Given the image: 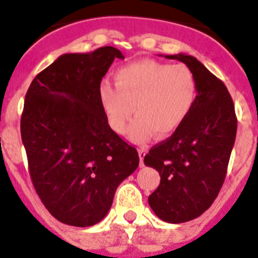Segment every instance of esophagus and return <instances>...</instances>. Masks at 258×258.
Instances as JSON below:
<instances>
[{
    "label": "esophagus",
    "mask_w": 258,
    "mask_h": 258,
    "mask_svg": "<svg viewBox=\"0 0 258 258\" xmlns=\"http://www.w3.org/2000/svg\"><path fill=\"white\" fill-rule=\"evenodd\" d=\"M145 155H146V149H144V148L138 149V157H140V162H141V166H144Z\"/></svg>",
    "instance_id": "esophagus-1"
}]
</instances>
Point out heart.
<instances>
[{
  "instance_id": "1",
  "label": "heart",
  "mask_w": 258,
  "mask_h": 258,
  "mask_svg": "<svg viewBox=\"0 0 258 258\" xmlns=\"http://www.w3.org/2000/svg\"><path fill=\"white\" fill-rule=\"evenodd\" d=\"M116 87L100 84L99 95L109 126L122 134L132 114L127 138L141 144L153 134L167 137L186 121L198 96L195 76L184 64L144 59L114 72Z\"/></svg>"
}]
</instances>
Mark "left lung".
<instances>
[{"instance_id":"8db88e82","label":"left lung","mask_w":258,"mask_h":258,"mask_svg":"<svg viewBox=\"0 0 258 258\" xmlns=\"http://www.w3.org/2000/svg\"><path fill=\"white\" fill-rule=\"evenodd\" d=\"M165 57L183 61L192 71L197 101L186 121L171 137L150 149L144 163L161 175L149 206L161 220L179 224L199 218L218 197L235 145L237 120L224 83L197 57Z\"/></svg>"}]
</instances>
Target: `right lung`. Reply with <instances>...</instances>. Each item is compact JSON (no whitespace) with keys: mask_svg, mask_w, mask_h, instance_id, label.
I'll list each match as a JSON object with an SVG mask.
<instances>
[{"mask_svg":"<svg viewBox=\"0 0 258 258\" xmlns=\"http://www.w3.org/2000/svg\"><path fill=\"white\" fill-rule=\"evenodd\" d=\"M120 50L63 54L35 76L25 97L21 136L35 191L55 219L74 227L103 220L117 187L140 163L108 124L99 88Z\"/></svg>","mask_w":258,"mask_h":258,"instance_id":"obj_1","label":"right lung"}]
</instances>
